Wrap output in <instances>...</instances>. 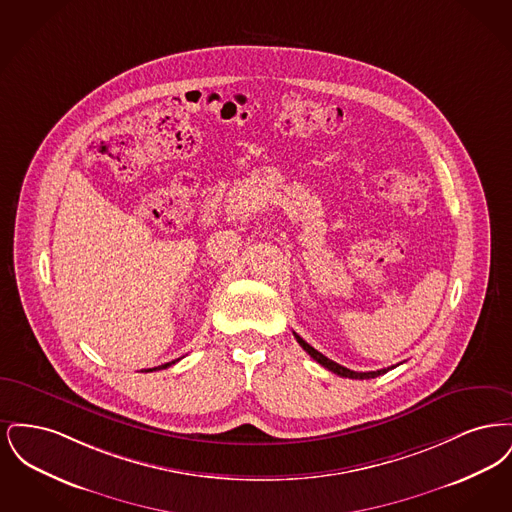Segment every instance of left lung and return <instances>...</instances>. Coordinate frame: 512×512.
Returning <instances> with one entry per match:
<instances>
[{"label":"left lung","mask_w":512,"mask_h":512,"mask_svg":"<svg viewBox=\"0 0 512 512\" xmlns=\"http://www.w3.org/2000/svg\"><path fill=\"white\" fill-rule=\"evenodd\" d=\"M293 336H295V340L297 343L317 361L320 365L324 366V368H328V370H332L334 374H338V376H343V378H353V380H368V378H376V376H380V374H386L388 370H391L393 366L390 368H382V370H372V372H355V370H349V368H345V366L338 365V363H334V361H330L328 357H324L322 353H318L315 347H311L307 341L303 340V338H299L295 332H293Z\"/></svg>","instance_id":"8db88e82"}]
</instances>
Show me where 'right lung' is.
Wrapping results in <instances>:
<instances>
[{"label":"right lung","instance_id":"right-lung-1","mask_svg":"<svg viewBox=\"0 0 512 512\" xmlns=\"http://www.w3.org/2000/svg\"><path fill=\"white\" fill-rule=\"evenodd\" d=\"M176 361H180V359H176ZM176 361H171V363H165V365L161 366H155V368H149V370H146V372H153V370H161V368H167V366L174 365Z\"/></svg>","mask_w":512,"mask_h":512}]
</instances>
